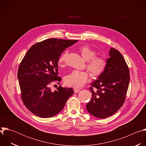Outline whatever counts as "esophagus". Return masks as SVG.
I'll list each match as a JSON object with an SVG mask.
<instances>
[{
  "label": "esophagus",
  "mask_w": 146,
  "mask_h": 146,
  "mask_svg": "<svg viewBox=\"0 0 146 146\" xmlns=\"http://www.w3.org/2000/svg\"><path fill=\"white\" fill-rule=\"evenodd\" d=\"M81 91V90L80 89H78V88H74V93H77V92H80Z\"/></svg>",
  "instance_id": "34e87169"
}]
</instances>
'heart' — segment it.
Returning <instances> with one entry per match:
<instances>
[{
	"label": "heart",
	"mask_w": 146,
	"mask_h": 146,
	"mask_svg": "<svg viewBox=\"0 0 146 146\" xmlns=\"http://www.w3.org/2000/svg\"><path fill=\"white\" fill-rule=\"evenodd\" d=\"M79 51L83 59L87 61V68L93 76L99 77L105 70L107 60L105 57L96 56V51L87 46L81 47ZM68 54V52L65 51L59 58L58 64L60 67H64L65 65ZM88 76L86 71L73 70L65 76V82L69 86L79 88L86 84Z\"/></svg>",
	"instance_id": "heart-1"
}]
</instances>
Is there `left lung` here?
I'll use <instances>...</instances> for the list:
<instances>
[{"label": "left lung", "mask_w": 146, "mask_h": 146, "mask_svg": "<svg viewBox=\"0 0 146 146\" xmlns=\"http://www.w3.org/2000/svg\"><path fill=\"white\" fill-rule=\"evenodd\" d=\"M109 55L105 70L91 84L92 99L86 106L89 113L99 118L110 117L121 108L130 79L128 66L121 54L111 48Z\"/></svg>", "instance_id": "1"}]
</instances>
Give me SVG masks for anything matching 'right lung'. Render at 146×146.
<instances>
[{"instance_id": "right-lung-1", "label": "right lung", "mask_w": 146, "mask_h": 146, "mask_svg": "<svg viewBox=\"0 0 146 146\" xmlns=\"http://www.w3.org/2000/svg\"><path fill=\"white\" fill-rule=\"evenodd\" d=\"M77 40L49 38L32 46L19 65L17 77L21 99L26 108L41 118L52 117L64 109L74 94L72 88L59 86L52 91L50 86L60 81L58 61L65 48Z\"/></svg>"}]
</instances>
